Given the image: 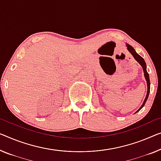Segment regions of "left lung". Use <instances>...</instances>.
<instances>
[{"instance_id": "8db88e82", "label": "left lung", "mask_w": 161, "mask_h": 161, "mask_svg": "<svg viewBox=\"0 0 161 161\" xmlns=\"http://www.w3.org/2000/svg\"><path fill=\"white\" fill-rule=\"evenodd\" d=\"M126 46L127 47V50H129V52L132 55V56L134 57V58L136 60V61L138 62L139 64H140L141 66L142 67L143 69V71H144V76H145V78L146 80V81H147V95H146V97L145 98V100H144V102L142 105H141V107L139 108L137 111H136L135 112L137 113L138 111H140L141 109L142 108L144 107V105H145L146 101H147V98H148V96H149V93H150V77H149V74H148L147 71V66H146V63L145 61V60L143 59L142 57H141L140 55H139L137 53H136L135 51V50L134 49L133 47H131L130 45L127 44V43H126Z\"/></svg>"}]
</instances>
